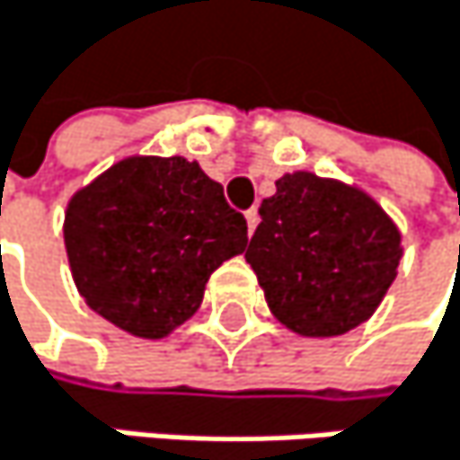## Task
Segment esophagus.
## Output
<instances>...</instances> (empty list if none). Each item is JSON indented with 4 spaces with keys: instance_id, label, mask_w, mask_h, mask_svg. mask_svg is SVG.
<instances>
[{
    "instance_id": "obj_1",
    "label": "esophagus",
    "mask_w": 460,
    "mask_h": 460,
    "mask_svg": "<svg viewBox=\"0 0 460 460\" xmlns=\"http://www.w3.org/2000/svg\"><path fill=\"white\" fill-rule=\"evenodd\" d=\"M245 220H248V232L253 234V232H256V223H259V209L251 207V209L245 212Z\"/></svg>"
}]
</instances>
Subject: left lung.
<instances>
[{
    "instance_id": "1",
    "label": "left lung",
    "mask_w": 460,
    "mask_h": 460,
    "mask_svg": "<svg viewBox=\"0 0 460 460\" xmlns=\"http://www.w3.org/2000/svg\"><path fill=\"white\" fill-rule=\"evenodd\" d=\"M245 251L270 311L291 332L332 338L363 324L398 275L401 232L363 190L283 174Z\"/></svg>"
}]
</instances>
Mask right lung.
Masks as SVG:
<instances>
[{"label": "right lung", "instance_id": "right-lung-1", "mask_svg": "<svg viewBox=\"0 0 460 460\" xmlns=\"http://www.w3.org/2000/svg\"><path fill=\"white\" fill-rule=\"evenodd\" d=\"M245 245V217L185 157H125L65 212V248L86 305L152 341L199 311L209 275Z\"/></svg>", "mask_w": 460, "mask_h": 460}]
</instances>
